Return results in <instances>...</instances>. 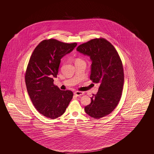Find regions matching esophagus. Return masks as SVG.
<instances>
[{
	"label": "esophagus",
	"instance_id": "34e87169",
	"mask_svg": "<svg viewBox=\"0 0 154 154\" xmlns=\"http://www.w3.org/2000/svg\"><path fill=\"white\" fill-rule=\"evenodd\" d=\"M74 95L76 96H80L83 95L84 94L83 92H81V91H75L74 92Z\"/></svg>",
	"mask_w": 154,
	"mask_h": 154
}]
</instances>
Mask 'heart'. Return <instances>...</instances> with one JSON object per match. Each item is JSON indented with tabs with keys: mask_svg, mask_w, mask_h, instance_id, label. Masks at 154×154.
Listing matches in <instances>:
<instances>
[{
	"mask_svg": "<svg viewBox=\"0 0 154 154\" xmlns=\"http://www.w3.org/2000/svg\"><path fill=\"white\" fill-rule=\"evenodd\" d=\"M77 60H80V59H77L75 61H77Z\"/></svg>",
	"mask_w": 154,
	"mask_h": 154,
	"instance_id": "b5f03b06",
	"label": "heart"
}]
</instances>
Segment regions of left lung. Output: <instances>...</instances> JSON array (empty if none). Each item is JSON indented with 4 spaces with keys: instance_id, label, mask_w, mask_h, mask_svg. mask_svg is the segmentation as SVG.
<instances>
[{
    "instance_id": "left-lung-1",
    "label": "left lung",
    "mask_w": 154,
    "mask_h": 154,
    "mask_svg": "<svg viewBox=\"0 0 154 154\" xmlns=\"http://www.w3.org/2000/svg\"><path fill=\"white\" fill-rule=\"evenodd\" d=\"M77 51L89 57L90 79L99 84L85 111L95 119L105 117L115 109L121 97L124 81L122 61L114 46L103 38L81 44Z\"/></svg>"
}]
</instances>
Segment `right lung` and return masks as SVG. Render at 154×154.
<instances>
[{
	"instance_id": "1",
	"label": "right lung",
	"mask_w": 154,
	"mask_h": 154,
	"mask_svg": "<svg viewBox=\"0 0 154 154\" xmlns=\"http://www.w3.org/2000/svg\"><path fill=\"white\" fill-rule=\"evenodd\" d=\"M76 43L55 39L42 41L33 52L25 73L28 93L36 110L45 117L55 119L66 111L73 98L71 91H62L54 84L60 59L72 51Z\"/></svg>"
}]
</instances>
